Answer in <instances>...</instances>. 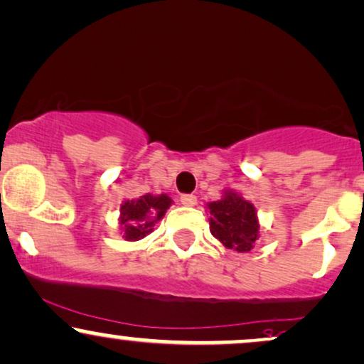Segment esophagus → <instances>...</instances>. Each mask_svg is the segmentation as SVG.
Masks as SVG:
<instances>
[{"label": "esophagus", "instance_id": "obj_1", "mask_svg": "<svg viewBox=\"0 0 364 364\" xmlns=\"http://www.w3.org/2000/svg\"><path fill=\"white\" fill-rule=\"evenodd\" d=\"M179 201H181L185 207H195L196 196L195 195H181V196H179Z\"/></svg>", "mask_w": 364, "mask_h": 364}]
</instances>
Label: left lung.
Masks as SVG:
<instances>
[{"instance_id": "left-lung-1", "label": "left lung", "mask_w": 364, "mask_h": 364, "mask_svg": "<svg viewBox=\"0 0 364 364\" xmlns=\"http://www.w3.org/2000/svg\"><path fill=\"white\" fill-rule=\"evenodd\" d=\"M210 232L225 247L237 252L251 251L257 239L256 210L252 203L235 193H227L225 198L208 203Z\"/></svg>"}]
</instances>
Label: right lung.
Returning <instances> with one entry per match:
<instances>
[{
    "label": "right lung",
    "instance_id": "1",
    "mask_svg": "<svg viewBox=\"0 0 364 364\" xmlns=\"http://www.w3.org/2000/svg\"><path fill=\"white\" fill-rule=\"evenodd\" d=\"M169 205L171 198L166 195H144L137 200L125 201L120 208L124 237L127 240H139L151 234L152 227L159 218H163Z\"/></svg>",
    "mask_w": 364,
    "mask_h": 364
}]
</instances>
